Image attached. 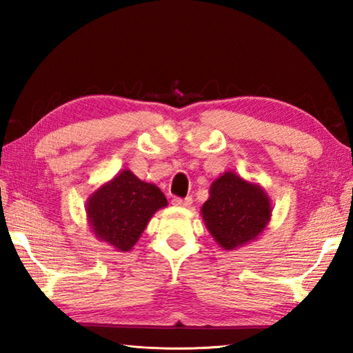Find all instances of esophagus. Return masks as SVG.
<instances>
[{"mask_svg":"<svg viewBox=\"0 0 353 353\" xmlns=\"http://www.w3.org/2000/svg\"><path fill=\"white\" fill-rule=\"evenodd\" d=\"M191 203H192L191 197H185V199L174 197V199H172V205H176V206H188Z\"/></svg>","mask_w":353,"mask_h":353,"instance_id":"34e87169","label":"esophagus"}]
</instances>
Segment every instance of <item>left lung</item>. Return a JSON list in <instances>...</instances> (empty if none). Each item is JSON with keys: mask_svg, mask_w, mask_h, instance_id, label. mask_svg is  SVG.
I'll return each instance as SVG.
<instances>
[{"mask_svg": "<svg viewBox=\"0 0 353 353\" xmlns=\"http://www.w3.org/2000/svg\"><path fill=\"white\" fill-rule=\"evenodd\" d=\"M201 208L206 228L224 250H234L256 238L270 221L272 206L259 186L235 172H224L211 185Z\"/></svg>", "mask_w": 353, "mask_h": 353, "instance_id": "obj_1", "label": "left lung"}]
</instances>
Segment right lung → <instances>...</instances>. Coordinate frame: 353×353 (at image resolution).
I'll return each mask as SVG.
<instances>
[{"label":"right lung","instance_id":"obj_1","mask_svg":"<svg viewBox=\"0 0 353 353\" xmlns=\"http://www.w3.org/2000/svg\"><path fill=\"white\" fill-rule=\"evenodd\" d=\"M168 205L157 186L125 170L88 201V219L101 241L119 252L130 250L157 209Z\"/></svg>","mask_w":353,"mask_h":353}]
</instances>
